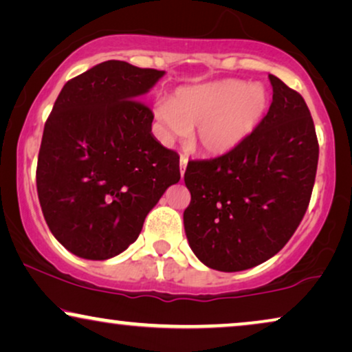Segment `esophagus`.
<instances>
[{
  "mask_svg": "<svg viewBox=\"0 0 352 352\" xmlns=\"http://www.w3.org/2000/svg\"><path fill=\"white\" fill-rule=\"evenodd\" d=\"M186 166H187V158L184 155H181V158H179V168H181V175L182 176H184V173H186Z\"/></svg>",
  "mask_w": 352,
  "mask_h": 352,
  "instance_id": "1",
  "label": "esophagus"
}]
</instances>
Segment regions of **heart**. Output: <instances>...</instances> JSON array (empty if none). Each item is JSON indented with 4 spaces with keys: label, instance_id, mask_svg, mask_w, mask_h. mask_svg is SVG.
Masks as SVG:
<instances>
[{
    "label": "heart",
    "instance_id": "obj_1",
    "mask_svg": "<svg viewBox=\"0 0 352 352\" xmlns=\"http://www.w3.org/2000/svg\"><path fill=\"white\" fill-rule=\"evenodd\" d=\"M271 107V94L259 83L226 78L182 86L171 99L153 104V117L166 144L192 134V142L208 155L235 151L261 126Z\"/></svg>",
    "mask_w": 352,
    "mask_h": 352
}]
</instances>
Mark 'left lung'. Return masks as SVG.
Listing matches in <instances>:
<instances>
[{"label":"left lung","instance_id":"1","mask_svg":"<svg viewBox=\"0 0 352 352\" xmlns=\"http://www.w3.org/2000/svg\"><path fill=\"white\" fill-rule=\"evenodd\" d=\"M272 104L235 151L192 160L184 182L189 247L205 266L237 272L267 261L295 234L309 205L319 144L301 94L269 75Z\"/></svg>","mask_w":352,"mask_h":352}]
</instances>
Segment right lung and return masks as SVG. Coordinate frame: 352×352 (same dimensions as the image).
<instances>
[{"instance_id":"1","label":"right lung","mask_w":352,"mask_h":352,"mask_svg":"<svg viewBox=\"0 0 352 352\" xmlns=\"http://www.w3.org/2000/svg\"><path fill=\"white\" fill-rule=\"evenodd\" d=\"M165 75L123 60L94 65L62 88L38 153V199L70 253L102 261L136 242L146 216L181 179L179 155L152 134L139 102Z\"/></svg>"}]
</instances>
